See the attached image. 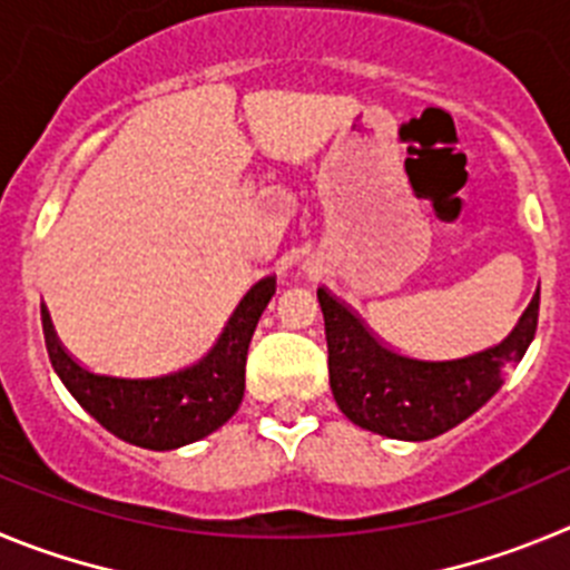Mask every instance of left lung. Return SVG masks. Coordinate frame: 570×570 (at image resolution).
I'll return each instance as SVG.
<instances>
[{"label": "left lung", "instance_id": "1", "mask_svg": "<svg viewBox=\"0 0 570 570\" xmlns=\"http://www.w3.org/2000/svg\"><path fill=\"white\" fill-rule=\"evenodd\" d=\"M317 301L337 406L361 429L394 440H432L474 414L502 386L505 366L522 361L540 317L537 292L505 341L465 357L423 361L377 341L330 289L321 286Z\"/></svg>", "mask_w": 570, "mask_h": 570}]
</instances>
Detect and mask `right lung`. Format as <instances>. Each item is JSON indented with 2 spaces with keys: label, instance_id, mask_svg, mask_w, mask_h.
Segmentation results:
<instances>
[{
  "label": "right lung",
  "instance_id": "add662e5",
  "mask_svg": "<svg viewBox=\"0 0 570 570\" xmlns=\"http://www.w3.org/2000/svg\"><path fill=\"white\" fill-rule=\"evenodd\" d=\"M273 295L275 275H266L244 295L202 361L156 377H121L81 366L56 337L48 312H42L45 346L61 383L107 432L141 449H178L213 434L238 412L249 341Z\"/></svg>",
  "mask_w": 570,
  "mask_h": 570
}]
</instances>
